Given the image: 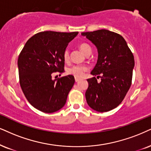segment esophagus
<instances>
[{
    "label": "esophagus",
    "mask_w": 151,
    "mask_h": 151,
    "mask_svg": "<svg viewBox=\"0 0 151 151\" xmlns=\"http://www.w3.org/2000/svg\"><path fill=\"white\" fill-rule=\"evenodd\" d=\"M80 80H81V78H75V81H76V83H77V82H78Z\"/></svg>",
    "instance_id": "obj_1"
}]
</instances>
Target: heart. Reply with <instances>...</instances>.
<instances>
[{
    "mask_svg": "<svg viewBox=\"0 0 151 151\" xmlns=\"http://www.w3.org/2000/svg\"><path fill=\"white\" fill-rule=\"evenodd\" d=\"M79 48L85 55L88 53H91V52H92V48L88 44L85 43V42H82L80 44ZM63 58L66 62L69 60V51L67 49L64 51ZM87 69H88V68L85 65H74V66H72L67 69V73L69 75L73 76L76 78H82Z\"/></svg>",
    "mask_w": 151,
    "mask_h": 151,
    "instance_id": "b5f03b06",
    "label": "heart"
}]
</instances>
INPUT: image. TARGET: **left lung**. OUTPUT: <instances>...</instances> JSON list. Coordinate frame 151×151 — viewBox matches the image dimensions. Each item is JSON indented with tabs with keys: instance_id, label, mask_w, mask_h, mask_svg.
Returning <instances> with one entry per match:
<instances>
[{
	"instance_id": "obj_1",
	"label": "left lung",
	"mask_w": 151,
	"mask_h": 151,
	"mask_svg": "<svg viewBox=\"0 0 151 151\" xmlns=\"http://www.w3.org/2000/svg\"><path fill=\"white\" fill-rule=\"evenodd\" d=\"M81 35L97 48V62L91 74L101 76L100 83L95 77L87 79V103L94 111L107 112L120 105L131 86L134 55L118 33L101 29Z\"/></svg>"
}]
</instances>
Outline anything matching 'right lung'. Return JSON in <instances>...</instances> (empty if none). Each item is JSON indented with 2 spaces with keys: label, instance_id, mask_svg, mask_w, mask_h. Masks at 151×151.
Listing matches in <instances>:
<instances>
[{
  "label": "right lung",
  "instance_id": "obj_1",
  "mask_svg": "<svg viewBox=\"0 0 151 151\" xmlns=\"http://www.w3.org/2000/svg\"><path fill=\"white\" fill-rule=\"evenodd\" d=\"M78 32L42 31L27 40L18 57L20 86L28 101L42 112L60 110L75 83L73 76L52 79L64 72L63 53Z\"/></svg>",
  "mask_w": 151,
  "mask_h": 151
}]
</instances>
